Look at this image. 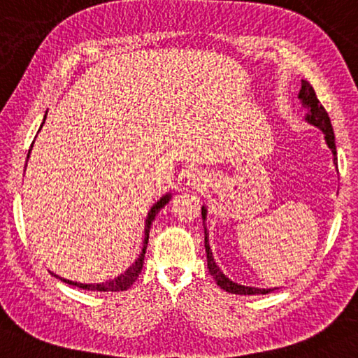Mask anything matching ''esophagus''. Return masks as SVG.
I'll use <instances>...</instances> for the list:
<instances>
[{
    "label": "esophagus",
    "mask_w": 358,
    "mask_h": 358,
    "mask_svg": "<svg viewBox=\"0 0 358 358\" xmlns=\"http://www.w3.org/2000/svg\"><path fill=\"white\" fill-rule=\"evenodd\" d=\"M204 181H206V180H204V177H203V173H199V172L191 173L189 178H188V183H189L191 186H194V188H203V186H206Z\"/></svg>",
    "instance_id": "1"
}]
</instances>
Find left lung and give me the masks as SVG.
Masks as SVG:
<instances>
[{
  "label": "left lung",
  "instance_id": "obj_1",
  "mask_svg": "<svg viewBox=\"0 0 358 358\" xmlns=\"http://www.w3.org/2000/svg\"><path fill=\"white\" fill-rule=\"evenodd\" d=\"M299 99L301 100V105L308 110L305 120L310 124H313V127L323 131L326 144H328V148L331 149L332 155H334V162H337V150H336V143H334L336 139H334V131H332L331 120L328 117V112H326L324 107L318 100V97H316L315 89L311 87L308 80H301V89L299 94ZM201 215H203V224H204L206 217H208V209H206L204 206L201 208ZM204 246H206V256H208L209 273L214 278V280L217 282V285L220 287V289L229 292V294H236V295H266V294H269V292L274 290V289H258V287L240 285L231 279H229L227 275L220 271L219 266L215 264L213 250H210V246H209V231L206 227H204Z\"/></svg>",
  "mask_w": 358,
  "mask_h": 358
}]
</instances>
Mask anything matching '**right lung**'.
I'll return each mask as SVG.
<instances>
[{
    "label": "right lung",
    "instance_id": "1",
    "mask_svg": "<svg viewBox=\"0 0 358 358\" xmlns=\"http://www.w3.org/2000/svg\"><path fill=\"white\" fill-rule=\"evenodd\" d=\"M45 118H47V115H45ZM45 123V120H43ZM42 123V127H43ZM40 127V128H42ZM34 145V143H32ZM32 145H30L29 149V154L30 150H32ZM29 159V155H27ZM27 165V164H26ZM170 201V193L165 194L160 198V201H157L152 208H150V210L148 213V217H145V225H144V241H143V251H141L139 258L134 261L133 264L129 266V268L124 271L123 274H120L118 278H115L112 280H107V282H102V284H79V282H73V280H68V279H63L59 278V275H57L55 273H52V275H55L57 279H62L63 282H66V284L69 285H74V287H79V289L83 290H97V292H120V290H127L129 289L131 285L134 284L136 279L139 278L141 271H143V264H144V255H145V248H148V241H149V230H150V225H152L155 215H157L160 213V209L164 208V206H167V203Z\"/></svg>",
    "mask_w": 358,
    "mask_h": 358
}]
</instances>
